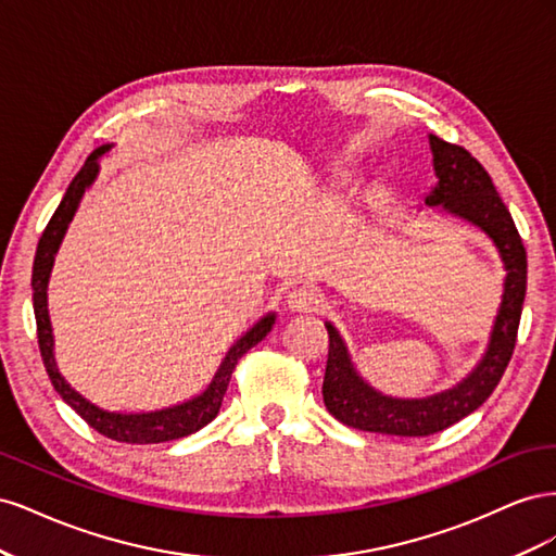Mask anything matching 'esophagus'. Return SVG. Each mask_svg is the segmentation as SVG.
<instances>
[{
	"label": "esophagus",
	"instance_id": "34e87169",
	"mask_svg": "<svg viewBox=\"0 0 556 556\" xmlns=\"http://www.w3.org/2000/svg\"><path fill=\"white\" fill-rule=\"evenodd\" d=\"M288 306L294 313H317L325 306V296L317 288H311V285H301V288H294L290 292Z\"/></svg>",
	"mask_w": 556,
	"mask_h": 556
}]
</instances>
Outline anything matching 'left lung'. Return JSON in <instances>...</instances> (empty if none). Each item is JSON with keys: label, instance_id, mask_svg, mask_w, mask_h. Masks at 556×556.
<instances>
[{"label": "left lung", "instance_id": "1", "mask_svg": "<svg viewBox=\"0 0 556 556\" xmlns=\"http://www.w3.org/2000/svg\"><path fill=\"white\" fill-rule=\"evenodd\" d=\"M429 143L439 185L427 197V204L441 206L490 233L508 271L506 292H503L494 323L490 350L480 366L457 387L429 399L401 401L371 390L352 368L339 331L327 323L329 355L323 382L325 406L339 422L359 431L390 435H433L445 431L490 399L506 374L517 343L521 304L527 294V250L513 215L498 197L492 176L466 148L447 143L433 134Z\"/></svg>", "mask_w": 556, "mask_h": 556}]
</instances>
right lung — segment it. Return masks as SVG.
Returning a JSON list of instances; mask_svg holds the SVG:
<instances>
[{
  "instance_id": "right-lung-1",
  "label": "right lung",
  "mask_w": 556,
  "mask_h": 556,
  "mask_svg": "<svg viewBox=\"0 0 556 556\" xmlns=\"http://www.w3.org/2000/svg\"><path fill=\"white\" fill-rule=\"evenodd\" d=\"M111 146H102L97 148L94 153L86 160V164L80 166V172L74 176V180L70 182V188L64 192V199L60 201L58 211L50 217L39 245H37V257H35V266H31V301H35V317H37V339H39V350H41V359L48 371L50 382L58 390V394L70 403V406L86 419V422L99 431L102 435L117 443H137V445H148V443H164V441H176L182 439V435H190L194 431H199L201 427H206L211 419L217 415L223 406V399L227 392L229 378L237 368L239 359L245 355L250 348H255L264 336L271 331L274 327V315L262 317L260 323L252 327L245 336L231 345V350L227 352V357L223 362V366L217 368V374L213 378V382L208 384V390L188 401L180 403V406L166 408V410H155V413H141V415H121V413H106L102 408L92 406L90 401L83 399L78 392H74L70 384L64 382V378L60 376L58 366H55V357H53V333H50V319H48V304H46V288H48V278H50V268H53V260L55 252L62 243V237L66 227H70L72 217L78 208V201L86 192L88 185L94 180L99 166H97V157L106 153Z\"/></svg>"
}]
</instances>
